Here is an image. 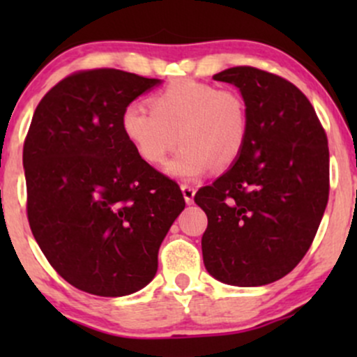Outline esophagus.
Segmentation results:
<instances>
[{
	"label": "esophagus",
	"instance_id": "34e87169",
	"mask_svg": "<svg viewBox=\"0 0 357 357\" xmlns=\"http://www.w3.org/2000/svg\"><path fill=\"white\" fill-rule=\"evenodd\" d=\"M181 191H183V196H184V202H186L188 204H192V202H195V192H196L195 188L188 186V184H183Z\"/></svg>",
	"mask_w": 357,
	"mask_h": 357
}]
</instances>
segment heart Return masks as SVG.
I'll return each instance as SVG.
<instances>
[{"label": "heart", "mask_w": 357, "mask_h": 357, "mask_svg": "<svg viewBox=\"0 0 357 357\" xmlns=\"http://www.w3.org/2000/svg\"><path fill=\"white\" fill-rule=\"evenodd\" d=\"M149 105H127L121 116L122 134L151 166L165 162L181 142L166 166L173 178L192 181L213 165L230 167L243 153L250 117L247 102L236 90L179 79L154 92Z\"/></svg>", "instance_id": "1"}]
</instances>
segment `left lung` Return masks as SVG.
I'll use <instances>...</instances> for the list:
<instances>
[{"mask_svg": "<svg viewBox=\"0 0 357 357\" xmlns=\"http://www.w3.org/2000/svg\"><path fill=\"white\" fill-rule=\"evenodd\" d=\"M240 89L250 130L238 161L195 195L208 216L203 261L216 280L267 285L297 267L329 199V147L309 99L255 67L213 75Z\"/></svg>", "mask_w": 357, "mask_h": 357, "instance_id": "left-lung-1", "label": "left lung"}]
</instances>
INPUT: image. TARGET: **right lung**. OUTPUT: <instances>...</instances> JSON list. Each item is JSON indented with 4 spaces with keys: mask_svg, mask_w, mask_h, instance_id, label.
Segmentation results:
<instances>
[{
    "mask_svg": "<svg viewBox=\"0 0 357 357\" xmlns=\"http://www.w3.org/2000/svg\"><path fill=\"white\" fill-rule=\"evenodd\" d=\"M159 84L116 68L72 73L45 93L24 139L31 233L59 275L93 296L149 284L186 204L121 129L127 105Z\"/></svg>",
    "mask_w": 357,
    "mask_h": 357,
    "instance_id": "obj_1",
    "label": "right lung"
}]
</instances>
